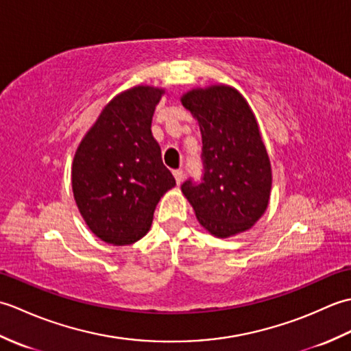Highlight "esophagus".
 Instances as JSON below:
<instances>
[{"mask_svg": "<svg viewBox=\"0 0 351 351\" xmlns=\"http://www.w3.org/2000/svg\"><path fill=\"white\" fill-rule=\"evenodd\" d=\"M173 176H175V180H176V184L180 185L182 181H184V170H175L173 171Z\"/></svg>", "mask_w": 351, "mask_h": 351, "instance_id": "obj_1", "label": "esophagus"}]
</instances>
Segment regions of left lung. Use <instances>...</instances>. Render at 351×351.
<instances>
[{"instance_id": "8db88e82", "label": "left lung", "mask_w": 351, "mask_h": 351, "mask_svg": "<svg viewBox=\"0 0 351 351\" xmlns=\"http://www.w3.org/2000/svg\"><path fill=\"white\" fill-rule=\"evenodd\" d=\"M202 134V182L181 185L208 232L228 238L250 229L268 206L271 166L243 95L229 86L193 88L181 98Z\"/></svg>"}]
</instances>
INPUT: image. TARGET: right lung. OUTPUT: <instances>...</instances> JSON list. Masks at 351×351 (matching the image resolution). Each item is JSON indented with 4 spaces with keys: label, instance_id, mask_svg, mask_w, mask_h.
<instances>
[{
    "label": "right lung",
    "instance_id": "right-lung-1",
    "mask_svg": "<svg viewBox=\"0 0 351 351\" xmlns=\"http://www.w3.org/2000/svg\"><path fill=\"white\" fill-rule=\"evenodd\" d=\"M164 88L136 86L111 99L77 149L72 190L86 225L102 241L132 244L152 225L156 204L176 182L151 123Z\"/></svg>",
    "mask_w": 351,
    "mask_h": 351
}]
</instances>
